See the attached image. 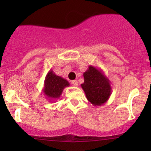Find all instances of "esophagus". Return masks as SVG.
I'll return each instance as SVG.
<instances>
[{
	"label": "esophagus",
	"instance_id": "obj_1",
	"mask_svg": "<svg viewBox=\"0 0 151 151\" xmlns=\"http://www.w3.org/2000/svg\"><path fill=\"white\" fill-rule=\"evenodd\" d=\"M71 83H72L74 86H78V82H77V80H73V81H71Z\"/></svg>",
	"mask_w": 151,
	"mask_h": 151
}]
</instances>
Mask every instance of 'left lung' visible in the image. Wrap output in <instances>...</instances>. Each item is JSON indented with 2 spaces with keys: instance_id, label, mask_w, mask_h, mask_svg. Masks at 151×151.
<instances>
[{
  "instance_id": "1",
  "label": "left lung",
  "mask_w": 151,
  "mask_h": 151,
  "mask_svg": "<svg viewBox=\"0 0 151 151\" xmlns=\"http://www.w3.org/2000/svg\"><path fill=\"white\" fill-rule=\"evenodd\" d=\"M85 81L81 84L86 98L93 106H101L109 99L112 93L110 81L103 71L93 66H89L83 74Z\"/></svg>"
}]
</instances>
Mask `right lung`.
<instances>
[{"instance_id": "obj_1", "label": "right lung", "mask_w": 151, "mask_h": 151, "mask_svg": "<svg viewBox=\"0 0 151 151\" xmlns=\"http://www.w3.org/2000/svg\"><path fill=\"white\" fill-rule=\"evenodd\" d=\"M69 86V83L60 76L56 75L52 69L47 73L42 93L48 100L56 101L63 93V89Z\"/></svg>"}]
</instances>
